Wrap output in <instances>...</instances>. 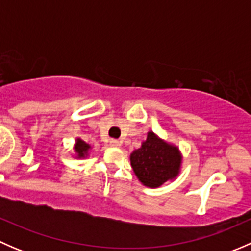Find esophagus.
<instances>
[{"instance_id":"esophagus-1","label":"esophagus","mask_w":251,"mask_h":251,"mask_svg":"<svg viewBox=\"0 0 251 251\" xmlns=\"http://www.w3.org/2000/svg\"><path fill=\"white\" fill-rule=\"evenodd\" d=\"M110 146L120 147L121 146V142L119 141V140H110Z\"/></svg>"}]
</instances>
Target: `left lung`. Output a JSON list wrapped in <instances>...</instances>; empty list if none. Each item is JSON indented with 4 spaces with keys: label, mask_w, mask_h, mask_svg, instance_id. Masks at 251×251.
Listing matches in <instances>:
<instances>
[{
    "label": "left lung",
    "mask_w": 251,
    "mask_h": 251,
    "mask_svg": "<svg viewBox=\"0 0 251 251\" xmlns=\"http://www.w3.org/2000/svg\"><path fill=\"white\" fill-rule=\"evenodd\" d=\"M131 166L142 183L156 188L179 174L182 155L178 148L149 131L141 148L132 151Z\"/></svg>",
    "instance_id": "1"
}]
</instances>
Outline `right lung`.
Here are the masks:
<instances>
[{
    "label": "right lung",
    "instance_id": "right-lung-1",
    "mask_svg": "<svg viewBox=\"0 0 251 251\" xmlns=\"http://www.w3.org/2000/svg\"><path fill=\"white\" fill-rule=\"evenodd\" d=\"M75 153L77 154V158H86L88 155V151H90L91 146L86 143L85 141H82L81 138H76V143L74 146Z\"/></svg>",
    "mask_w": 251,
    "mask_h": 251
}]
</instances>
